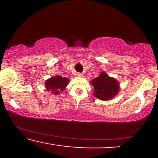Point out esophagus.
<instances>
[{"label":"esophagus","mask_w":158,"mask_h":158,"mask_svg":"<svg viewBox=\"0 0 158 158\" xmlns=\"http://www.w3.org/2000/svg\"><path fill=\"white\" fill-rule=\"evenodd\" d=\"M77 76L79 77H83V74L82 73H77Z\"/></svg>","instance_id":"obj_1"}]
</instances>
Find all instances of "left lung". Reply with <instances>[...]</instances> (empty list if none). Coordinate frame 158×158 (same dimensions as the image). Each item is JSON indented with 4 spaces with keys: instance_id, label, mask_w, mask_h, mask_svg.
I'll use <instances>...</instances> for the list:
<instances>
[{
    "instance_id": "obj_1",
    "label": "left lung",
    "mask_w": 158,
    "mask_h": 158,
    "mask_svg": "<svg viewBox=\"0 0 158 158\" xmlns=\"http://www.w3.org/2000/svg\"><path fill=\"white\" fill-rule=\"evenodd\" d=\"M94 95L101 100H109L115 97L119 91V82L114 78L108 77L105 72L92 79Z\"/></svg>"
}]
</instances>
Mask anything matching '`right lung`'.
Returning <instances> with one entry per match:
<instances>
[{
    "label": "right lung",
    "instance_id": "right-lung-1",
    "mask_svg": "<svg viewBox=\"0 0 158 158\" xmlns=\"http://www.w3.org/2000/svg\"><path fill=\"white\" fill-rule=\"evenodd\" d=\"M69 83V79L61 76H55V77L50 78L45 82V88L48 91H51L52 94H60L61 91L64 90L67 85Z\"/></svg>",
    "mask_w": 158,
    "mask_h": 158
}]
</instances>
